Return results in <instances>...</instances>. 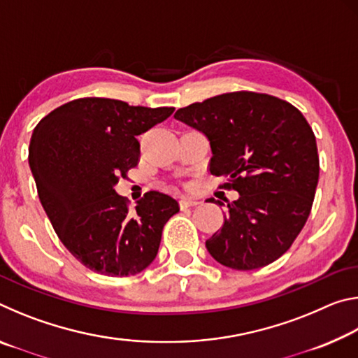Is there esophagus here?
Returning a JSON list of instances; mask_svg holds the SVG:
<instances>
[{"label": "esophagus", "mask_w": 358, "mask_h": 358, "mask_svg": "<svg viewBox=\"0 0 358 358\" xmlns=\"http://www.w3.org/2000/svg\"><path fill=\"white\" fill-rule=\"evenodd\" d=\"M197 199H192V197H181L180 199V207L181 208H187V207H194V205H197Z\"/></svg>", "instance_id": "34e87169"}]
</instances>
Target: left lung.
I'll return each mask as SVG.
<instances>
[{
  "mask_svg": "<svg viewBox=\"0 0 358 358\" xmlns=\"http://www.w3.org/2000/svg\"><path fill=\"white\" fill-rule=\"evenodd\" d=\"M175 118L207 136L211 175L240 194L205 241L211 257L234 270L275 262L305 226L316 194L317 145L305 117L275 96L234 92L178 108Z\"/></svg>",
  "mask_w": 358,
  "mask_h": 358,
  "instance_id": "1",
  "label": "left lung"
}]
</instances>
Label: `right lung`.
Listing matches in <instances>:
<instances>
[{
  "mask_svg": "<svg viewBox=\"0 0 358 358\" xmlns=\"http://www.w3.org/2000/svg\"><path fill=\"white\" fill-rule=\"evenodd\" d=\"M173 110L82 98L55 108L33 131L28 162L39 201L62 243L96 273H141L156 257L164 224L180 211L159 191L145 194L129 211L115 191L137 166V136Z\"/></svg>",
  "mask_w": 358,
  "mask_h": 358,
  "instance_id": "obj_1",
  "label": "right lung"
}]
</instances>
